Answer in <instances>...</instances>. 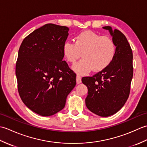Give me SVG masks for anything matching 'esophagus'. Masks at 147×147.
<instances>
[{"instance_id": "esophagus-1", "label": "esophagus", "mask_w": 147, "mask_h": 147, "mask_svg": "<svg viewBox=\"0 0 147 147\" xmlns=\"http://www.w3.org/2000/svg\"><path fill=\"white\" fill-rule=\"evenodd\" d=\"M81 83H82V78H81L80 76L77 75L76 76V83L80 84Z\"/></svg>"}]
</instances>
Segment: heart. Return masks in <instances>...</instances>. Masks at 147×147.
<instances>
[{"label": "heart", "instance_id": "1", "mask_svg": "<svg viewBox=\"0 0 147 147\" xmlns=\"http://www.w3.org/2000/svg\"><path fill=\"white\" fill-rule=\"evenodd\" d=\"M74 40V43L65 42L62 51L67 61L72 64L75 63L82 54L83 59L73 66L77 73L86 74L92 69L102 71L114 61L116 46L110 37L86 30L78 34Z\"/></svg>", "mask_w": 147, "mask_h": 147}]
</instances>
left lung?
<instances>
[{
	"label": "left lung",
	"instance_id": "8db88e82",
	"mask_svg": "<svg viewBox=\"0 0 147 147\" xmlns=\"http://www.w3.org/2000/svg\"><path fill=\"white\" fill-rule=\"evenodd\" d=\"M103 28L109 30L116 46L114 61L104 70L82 80L88 88L87 108L99 116L108 117L119 111L129 97L133 74V52L119 30H112L109 26Z\"/></svg>",
	"mask_w": 147,
	"mask_h": 147
}]
</instances>
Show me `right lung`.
<instances>
[{"instance_id":"add662e5","label":"right lung","mask_w":147,"mask_h":147,"mask_svg":"<svg viewBox=\"0 0 147 147\" xmlns=\"http://www.w3.org/2000/svg\"><path fill=\"white\" fill-rule=\"evenodd\" d=\"M69 28L49 23L23 40L16 65L18 92L27 107L42 116L63 109L75 86L76 74L69 67L62 47Z\"/></svg>"}]
</instances>
